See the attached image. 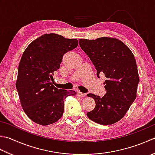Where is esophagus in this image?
Instances as JSON below:
<instances>
[{"mask_svg": "<svg viewBox=\"0 0 155 155\" xmlns=\"http://www.w3.org/2000/svg\"><path fill=\"white\" fill-rule=\"evenodd\" d=\"M77 95L78 97H86V94L83 93H81V92H78Z\"/></svg>", "mask_w": 155, "mask_h": 155, "instance_id": "obj_1", "label": "esophagus"}]
</instances>
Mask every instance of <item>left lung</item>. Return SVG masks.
Returning a JSON list of instances; mask_svg holds the SVG:
<instances>
[{
	"mask_svg": "<svg viewBox=\"0 0 155 155\" xmlns=\"http://www.w3.org/2000/svg\"><path fill=\"white\" fill-rule=\"evenodd\" d=\"M79 44L97 70V76L104 74L106 94L100 97L87 94L95 101L87 117L101 125L116 123L125 116L136 97L139 76L134 54L120 39L102 37L80 39Z\"/></svg>",
	"mask_w": 155,
	"mask_h": 155,
	"instance_id": "left-lung-1",
	"label": "left lung"
}]
</instances>
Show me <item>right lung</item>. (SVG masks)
Instances as JSON below:
<instances>
[{
  "label": "right lung",
  "mask_w": 155,
  "mask_h": 155,
  "mask_svg": "<svg viewBox=\"0 0 155 155\" xmlns=\"http://www.w3.org/2000/svg\"><path fill=\"white\" fill-rule=\"evenodd\" d=\"M78 44L77 39L45 33L24 51L18 68L16 88L23 110L33 122L42 126L55 123L63 115L64 100L76 95L74 91L58 89L51 81L64 54L74 50Z\"/></svg>",
  "instance_id": "right-lung-1"
}]
</instances>
